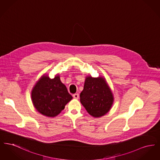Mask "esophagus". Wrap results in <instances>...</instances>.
Segmentation results:
<instances>
[{"instance_id":"1","label":"esophagus","mask_w":160,"mask_h":160,"mask_svg":"<svg viewBox=\"0 0 160 160\" xmlns=\"http://www.w3.org/2000/svg\"><path fill=\"white\" fill-rule=\"evenodd\" d=\"M72 96L75 99H78V98H79V94L78 93H74Z\"/></svg>"}]
</instances>
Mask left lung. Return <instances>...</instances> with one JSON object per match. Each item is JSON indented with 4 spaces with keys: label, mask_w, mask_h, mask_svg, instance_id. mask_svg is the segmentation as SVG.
I'll return each mask as SVG.
<instances>
[{
    "label": "left lung",
    "mask_w": 160,
    "mask_h": 160,
    "mask_svg": "<svg viewBox=\"0 0 160 160\" xmlns=\"http://www.w3.org/2000/svg\"><path fill=\"white\" fill-rule=\"evenodd\" d=\"M80 102L88 113L99 118L107 113L113 102V96L104 78L86 77Z\"/></svg>",
    "instance_id": "obj_1"
}]
</instances>
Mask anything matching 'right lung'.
<instances>
[{
    "label": "right lung",
    "instance_id": "add662e5",
    "mask_svg": "<svg viewBox=\"0 0 160 160\" xmlns=\"http://www.w3.org/2000/svg\"><path fill=\"white\" fill-rule=\"evenodd\" d=\"M31 97L37 110L48 117H54L59 114L72 99L58 75L52 79L48 76L41 77L33 87Z\"/></svg>",
    "mask_w": 160,
    "mask_h": 160
}]
</instances>
